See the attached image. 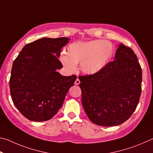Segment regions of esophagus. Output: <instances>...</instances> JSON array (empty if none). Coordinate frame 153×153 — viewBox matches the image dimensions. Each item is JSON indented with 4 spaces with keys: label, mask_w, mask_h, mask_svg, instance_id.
Instances as JSON below:
<instances>
[{
    "label": "esophagus",
    "mask_w": 153,
    "mask_h": 153,
    "mask_svg": "<svg viewBox=\"0 0 153 153\" xmlns=\"http://www.w3.org/2000/svg\"><path fill=\"white\" fill-rule=\"evenodd\" d=\"M80 82H80V80L79 79H76V81H75V82H74V84L78 85L80 84Z\"/></svg>",
    "instance_id": "esophagus-1"
}]
</instances>
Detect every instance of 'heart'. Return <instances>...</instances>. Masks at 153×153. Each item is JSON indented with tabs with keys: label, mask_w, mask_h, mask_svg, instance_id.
<instances>
[{
	"label": "heart",
	"mask_w": 153,
	"mask_h": 153,
	"mask_svg": "<svg viewBox=\"0 0 153 153\" xmlns=\"http://www.w3.org/2000/svg\"><path fill=\"white\" fill-rule=\"evenodd\" d=\"M114 47L107 40L77 41L70 44L65 51L66 55L60 56V60L69 72L76 69L80 63L81 71L93 74L101 71L114 55Z\"/></svg>",
	"instance_id": "obj_1"
}]
</instances>
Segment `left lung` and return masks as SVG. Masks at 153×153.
Listing matches in <instances>:
<instances>
[{
    "mask_svg": "<svg viewBox=\"0 0 153 153\" xmlns=\"http://www.w3.org/2000/svg\"><path fill=\"white\" fill-rule=\"evenodd\" d=\"M115 59L97 73L79 76L85 111L91 121L101 126L128 120L141 95L143 72L134 52L120 44Z\"/></svg>",
    "mask_w": 153,
    "mask_h": 153,
    "instance_id": "obj_1",
    "label": "left lung"
}]
</instances>
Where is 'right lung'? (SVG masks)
<instances>
[{
	"label": "right lung",
	"instance_id": "add662e5",
	"mask_svg": "<svg viewBox=\"0 0 153 153\" xmlns=\"http://www.w3.org/2000/svg\"><path fill=\"white\" fill-rule=\"evenodd\" d=\"M67 37L42 38L29 43L13 62L9 86L13 103L27 119L47 121L62 105L76 75L56 71L63 66L58 57Z\"/></svg>",
	"mask_w": 153,
	"mask_h": 153
}]
</instances>
